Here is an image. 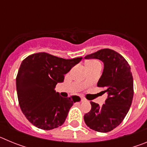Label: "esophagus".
<instances>
[{
	"label": "esophagus",
	"instance_id": "obj_1",
	"mask_svg": "<svg viewBox=\"0 0 147 147\" xmlns=\"http://www.w3.org/2000/svg\"><path fill=\"white\" fill-rule=\"evenodd\" d=\"M80 98H81V101H85V98H84V97H80Z\"/></svg>",
	"mask_w": 147,
	"mask_h": 147
}]
</instances>
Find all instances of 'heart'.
Returning <instances> with one entry per match:
<instances>
[{"instance_id": "heart-1", "label": "heart", "mask_w": 147, "mask_h": 147, "mask_svg": "<svg viewBox=\"0 0 147 147\" xmlns=\"http://www.w3.org/2000/svg\"><path fill=\"white\" fill-rule=\"evenodd\" d=\"M96 63H98L97 61H95V60H91V61H89V62L87 63V65H93V64H96Z\"/></svg>"}]
</instances>
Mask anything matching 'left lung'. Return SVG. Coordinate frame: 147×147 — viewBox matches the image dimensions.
I'll return each instance as SVG.
<instances>
[{"instance_id":"obj_1","label":"left lung","mask_w":147,"mask_h":147,"mask_svg":"<svg viewBox=\"0 0 147 147\" xmlns=\"http://www.w3.org/2000/svg\"><path fill=\"white\" fill-rule=\"evenodd\" d=\"M104 62V70L97 86L107 93L105 104L99 107L90 102L91 110L84 115L85 124L93 130L107 132L122 122L130 108L133 98V78L130 66L120 54L104 49L85 57Z\"/></svg>"}]
</instances>
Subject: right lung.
<instances>
[{
    "mask_svg": "<svg viewBox=\"0 0 147 147\" xmlns=\"http://www.w3.org/2000/svg\"><path fill=\"white\" fill-rule=\"evenodd\" d=\"M82 59H65L40 52L23 59L16 77L17 93L22 112L34 126L50 130L63 124L80 97L64 98L54 88Z\"/></svg>",
    "mask_w": 147,
    "mask_h": 147,
    "instance_id": "obj_1",
    "label": "right lung"
}]
</instances>
